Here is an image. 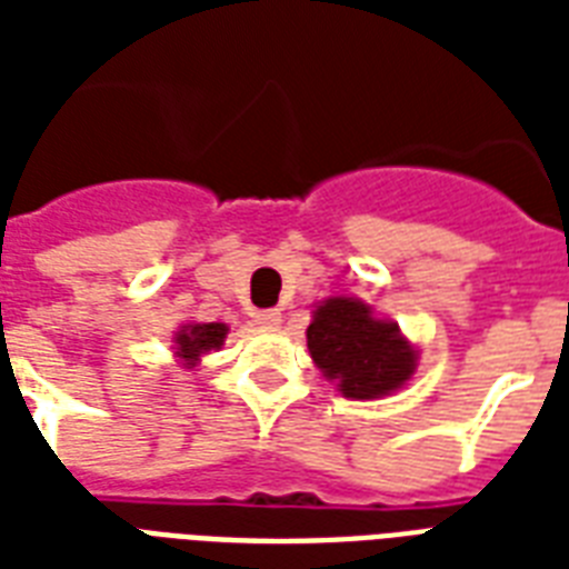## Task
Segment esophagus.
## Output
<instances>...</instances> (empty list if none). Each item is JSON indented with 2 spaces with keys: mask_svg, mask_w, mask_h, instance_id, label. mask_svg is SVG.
<instances>
[{
  "mask_svg": "<svg viewBox=\"0 0 569 569\" xmlns=\"http://www.w3.org/2000/svg\"><path fill=\"white\" fill-rule=\"evenodd\" d=\"M253 319H257V325H262V328H277L280 325V310H257L253 312Z\"/></svg>",
  "mask_w": 569,
  "mask_h": 569,
  "instance_id": "obj_1",
  "label": "esophagus"
}]
</instances>
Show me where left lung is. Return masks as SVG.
I'll return each mask as SVG.
<instances>
[{
  "label": "left lung",
  "instance_id": "left-lung-1",
  "mask_svg": "<svg viewBox=\"0 0 569 569\" xmlns=\"http://www.w3.org/2000/svg\"><path fill=\"white\" fill-rule=\"evenodd\" d=\"M307 348L325 378L339 380L346 398H378L405 387L416 369V351L398 325L375 319L355 298H330L307 328Z\"/></svg>",
  "mask_w": 569,
  "mask_h": 569
}]
</instances>
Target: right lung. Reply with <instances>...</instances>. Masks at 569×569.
<instances>
[{
	"label": "right lung",
	"instance_id": "add662e5",
	"mask_svg": "<svg viewBox=\"0 0 569 569\" xmlns=\"http://www.w3.org/2000/svg\"><path fill=\"white\" fill-rule=\"evenodd\" d=\"M223 337H227V328L218 325V321H209V325H189V328L177 333V357H182V363L194 366L197 357L206 355V351H212V348H221Z\"/></svg>",
	"mask_w": 569,
	"mask_h": 569
}]
</instances>
